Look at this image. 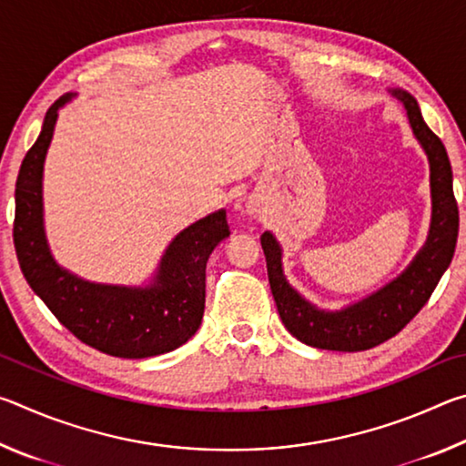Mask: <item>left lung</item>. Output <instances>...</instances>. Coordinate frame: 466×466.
Masks as SVG:
<instances>
[{"mask_svg": "<svg viewBox=\"0 0 466 466\" xmlns=\"http://www.w3.org/2000/svg\"><path fill=\"white\" fill-rule=\"evenodd\" d=\"M390 94L405 106L413 136L430 162L431 222L428 238L413 261L370 296L339 310H325L289 286L283 273L281 244L273 232L261 236L267 275L281 322L298 341L317 350L364 351L394 337L423 309L452 261L459 236V208L446 147L425 125L420 105L411 94L400 88H390Z\"/></svg>", "mask_w": 466, "mask_h": 466, "instance_id": "left-lung-1", "label": "left lung"}]
</instances>
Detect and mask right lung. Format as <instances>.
<instances>
[{"instance_id":"1","label":"right lung","mask_w":466,"mask_h":466,"mask_svg":"<svg viewBox=\"0 0 466 466\" xmlns=\"http://www.w3.org/2000/svg\"><path fill=\"white\" fill-rule=\"evenodd\" d=\"M76 94H63L46 110L41 136L22 160L15 180L14 247L28 286L63 327L106 356L141 360L177 350L201 325L205 265L230 236L226 209L197 219L164 250L141 286L84 279L55 261L45 232L43 172L59 110Z\"/></svg>"}]
</instances>
